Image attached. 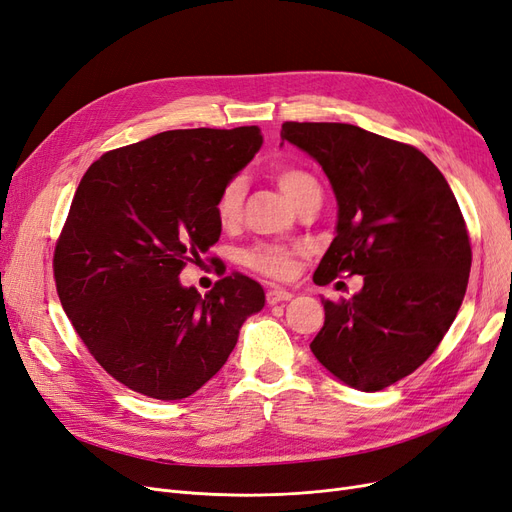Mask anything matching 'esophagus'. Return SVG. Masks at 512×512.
Masks as SVG:
<instances>
[{
  "instance_id": "obj_1",
  "label": "esophagus",
  "mask_w": 512,
  "mask_h": 512,
  "mask_svg": "<svg viewBox=\"0 0 512 512\" xmlns=\"http://www.w3.org/2000/svg\"><path fill=\"white\" fill-rule=\"evenodd\" d=\"M291 297H293V293H291V291H287V289H280V287L270 289V291H268V295H266V299H268V304H270V306L280 304V301H289Z\"/></svg>"
}]
</instances>
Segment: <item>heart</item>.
Segmentation results:
<instances>
[{"instance_id": "1", "label": "heart", "mask_w": 512, "mask_h": 512, "mask_svg": "<svg viewBox=\"0 0 512 512\" xmlns=\"http://www.w3.org/2000/svg\"><path fill=\"white\" fill-rule=\"evenodd\" d=\"M276 183L295 206H299L301 202H306L310 198H320V194H323L320 192L318 179L312 173H308V170L297 168V166H285L276 170ZM244 192H246L244 179L240 177L227 181L223 185L215 202V215L223 227L238 223L242 215ZM299 253H301L299 246L261 242V244H255L253 249L246 251L242 259L246 266L253 268L259 274H266L272 278H285L291 274L293 257Z\"/></svg>"}]
</instances>
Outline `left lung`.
I'll return each instance as SVG.
<instances>
[{
	"label": "left lung",
	"mask_w": 512,
	"mask_h": 512,
	"mask_svg": "<svg viewBox=\"0 0 512 512\" xmlns=\"http://www.w3.org/2000/svg\"><path fill=\"white\" fill-rule=\"evenodd\" d=\"M280 137L323 166L337 200L314 282L363 276L354 297L323 299L310 348L346 386L384 390L437 350L462 306L472 251L458 200L420 149L365 128L285 122Z\"/></svg>",
	"instance_id": "left-lung-1"
}]
</instances>
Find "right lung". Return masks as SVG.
Wrapping results in <instances>:
<instances>
[{"mask_svg":"<svg viewBox=\"0 0 512 512\" xmlns=\"http://www.w3.org/2000/svg\"><path fill=\"white\" fill-rule=\"evenodd\" d=\"M263 143L257 126L187 128L103 154L82 177L54 251L61 306L120 384L160 401L200 390L266 304L249 276L204 297L179 274L221 236L217 196Z\"/></svg>","mask_w":512,"mask_h":512,"instance_id":"add662e5","label":"right lung"}]
</instances>
